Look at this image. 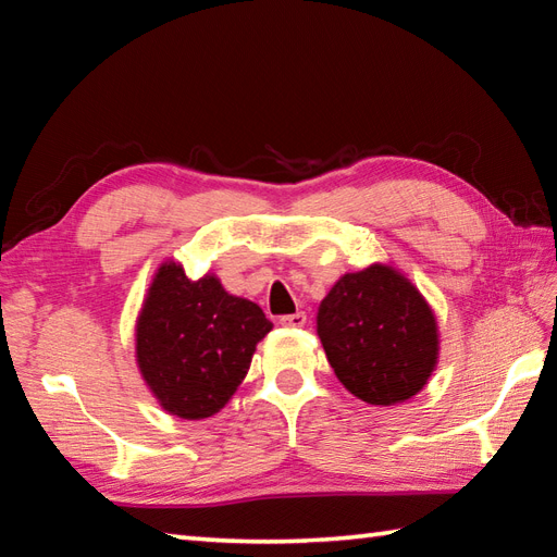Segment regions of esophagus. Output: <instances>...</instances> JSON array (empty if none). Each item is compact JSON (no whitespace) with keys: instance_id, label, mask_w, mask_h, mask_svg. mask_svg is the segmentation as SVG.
Returning <instances> with one entry per match:
<instances>
[{"instance_id":"1","label":"esophagus","mask_w":557,"mask_h":557,"mask_svg":"<svg viewBox=\"0 0 557 557\" xmlns=\"http://www.w3.org/2000/svg\"><path fill=\"white\" fill-rule=\"evenodd\" d=\"M280 325H285V327H304L306 325V313L297 311V313H292V315H282L280 318Z\"/></svg>"}]
</instances>
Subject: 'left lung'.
<instances>
[{
	"mask_svg": "<svg viewBox=\"0 0 557 557\" xmlns=\"http://www.w3.org/2000/svg\"><path fill=\"white\" fill-rule=\"evenodd\" d=\"M318 337L337 381L375 407L419 395L441 359L431 304L389 263L345 272L335 282L318 309Z\"/></svg>",
	"mask_w": 557,
	"mask_h": 557,
	"instance_id": "left-lung-1",
	"label": "left lung"
}]
</instances>
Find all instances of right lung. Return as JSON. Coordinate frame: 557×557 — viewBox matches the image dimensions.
<instances>
[{
    "label": "right lung",
    "mask_w": 557,
    "mask_h": 557,
    "mask_svg": "<svg viewBox=\"0 0 557 557\" xmlns=\"http://www.w3.org/2000/svg\"><path fill=\"white\" fill-rule=\"evenodd\" d=\"M270 330L260 306L234 297L218 275L191 280L182 263L164 260L136 318L138 373L172 417H215L239 389Z\"/></svg>",
    "instance_id": "right-lung-1"
}]
</instances>
